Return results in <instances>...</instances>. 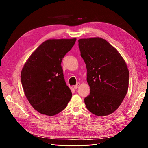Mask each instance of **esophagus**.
<instances>
[{"label":"esophagus","mask_w":148,"mask_h":148,"mask_svg":"<svg viewBox=\"0 0 148 148\" xmlns=\"http://www.w3.org/2000/svg\"><path fill=\"white\" fill-rule=\"evenodd\" d=\"M79 85H80V83H78L77 84L75 85V86H74V88H75V89H77V88L79 87Z\"/></svg>","instance_id":"1"}]
</instances>
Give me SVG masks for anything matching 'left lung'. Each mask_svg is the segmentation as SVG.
Listing matches in <instances>:
<instances>
[{
  "instance_id": "obj_1",
  "label": "left lung",
  "mask_w": 148,
  "mask_h": 148,
  "mask_svg": "<svg viewBox=\"0 0 148 148\" xmlns=\"http://www.w3.org/2000/svg\"><path fill=\"white\" fill-rule=\"evenodd\" d=\"M78 46L87 69L89 95L87 109L96 115H109L117 110L126 96L129 71L123 58L104 39H80Z\"/></svg>"
}]
</instances>
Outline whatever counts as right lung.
I'll return each instance as SVG.
<instances>
[{"label":"right lung","instance_id":"add662e5","mask_svg":"<svg viewBox=\"0 0 148 148\" xmlns=\"http://www.w3.org/2000/svg\"><path fill=\"white\" fill-rule=\"evenodd\" d=\"M76 40H47L31 53L22 69L21 81L25 95L39 113L55 115L71 99L72 93L65 82L61 62Z\"/></svg>","mask_w":148,"mask_h":148}]
</instances>
